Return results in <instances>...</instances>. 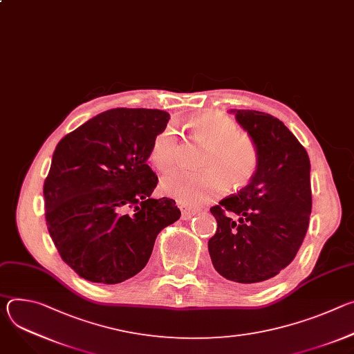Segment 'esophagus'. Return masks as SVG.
<instances>
[{"mask_svg":"<svg viewBox=\"0 0 354 354\" xmlns=\"http://www.w3.org/2000/svg\"><path fill=\"white\" fill-rule=\"evenodd\" d=\"M180 212H182V220H189L190 217H193L197 213L196 209L185 207V206H180Z\"/></svg>","mask_w":354,"mask_h":354,"instance_id":"34e87169","label":"esophagus"}]
</instances>
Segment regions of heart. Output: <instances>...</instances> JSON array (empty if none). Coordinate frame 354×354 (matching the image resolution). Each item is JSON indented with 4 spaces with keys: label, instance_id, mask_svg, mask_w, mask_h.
I'll use <instances>...</instances> for the list:
<instances>
[{
    "label": "heart",
    "instance_id": "1",
    "mask_svg": "<svg viewBox=\"0 0 354 354\" xmlns=\"http://www.w3.org/2000/svg\"><path fill=\"white\" fill-rule=\"evenodd\" d=\"M193 140L207 144L200 165L203 171H175L161 180V192L182 206H198L224 194L230 182L248 185L259 167V151L254 140L238 133L227 115L207 112L189 122ZM180 158V142L172 126L161 130L149 148V160L160 171L174 168Z\"/></svg>",
    "mask_w": 354,
    "mask_h": 354
}]
</instances>
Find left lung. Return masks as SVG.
Here are the masks:
<instances>
[{"label":"left lung","mask_w":354,"mask_h":354,"mask_svg":"<svg viewBox=\"0 0 354 354\" xmlns=\"http://www.w3.org/2000/svg\"><path fill=\"white\" fill-rule=\"evenodd\" d=\"M230 112L257 144L259 167L242 190L210 209L217 231L209 239V254L227 280L259 286L288 266L304 241L313 209L311 164L306 148L277 118Z\"/></svg>","instance_id":"8db88e82"}]
</instances>
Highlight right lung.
Listing matches in <instances>:
<instances>
[{
  "instance_id": "add662e5",
  "label": "right lung",
  "mask_w": 354,
  "mask_h": 354,
  "mask_svg": "<svg viewBox=\"0 0 354 354\" xmlns=\"http://www.w3.org/2000/svg\"><path fill=\"white\" fill-rule=\"evenodd\" d=\"M169 113L111 109L57 144L43 196L46 224L62 259L82 279L122 283L144 269L157 235L180 217L175 200L153 198L148 165Z\"/></svg>"
}]
</instances>
